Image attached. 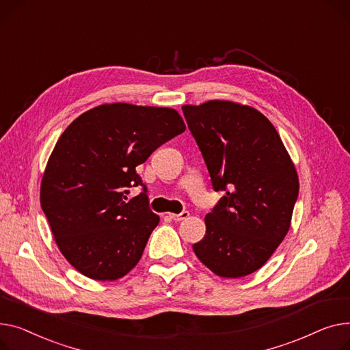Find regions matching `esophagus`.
Returning <instances> with one entry per match:
<instances>
[{
    "label": "esophagus",
    "instance_id": "34e87169",
    "mask_svg": "<svg viewBox=\"0 0 350 350\" xmlns=\"http://www.w3.org/2000/svg\"><path fill=\"white\" fill-rule=\"evenodd\" d=\"M189 216V212L188 211H183V212H180V213H170V217L172 219V220H175V221H180V220H183V219H187Z\"/></svg>",
    "mask_w": 350,
    "mask_h": 350
}]
</instances>
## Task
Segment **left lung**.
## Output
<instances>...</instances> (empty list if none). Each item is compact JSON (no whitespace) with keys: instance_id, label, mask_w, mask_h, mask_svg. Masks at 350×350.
<instances>
[{"instance_id":"8db88e82","label":"left lung","mask_w":350,"mask_h":350,"mask_svg":"<svg viewBox=\"0 0 350 350\" xmlns=\"http://www.w3.org/2000/svg\"><path fill=\"white\" fill-rule=\"evenodd\" d=\"M182 111L213 189L224 192L193 252L216 275H249L290 229L299 191L294 163L269 118L253 107L212 100Z\"/></svg>"}]
</instances>
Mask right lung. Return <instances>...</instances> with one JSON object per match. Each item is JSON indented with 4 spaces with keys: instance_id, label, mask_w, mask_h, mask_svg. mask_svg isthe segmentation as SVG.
<instances>
[{
    "instance_id": "obj_1",
    "label": "right lung",
    "mask_w": 350,
    "mask_h": 350,
    "mask_svg": "<svg viewBox=\"0 0 350 350\" xmlns=\"http://www.w3.org/2000/svg\"><path fill=\"white\" fill-rule=\"evenodd\" d=\"M185 130L174 109L114 103L79 116L60 135L40 183V206L77 271L113 281L134 269L159 223L135 167ZM138 184L143 192L126 201Z\"/></svg>"
}]
</instances>
